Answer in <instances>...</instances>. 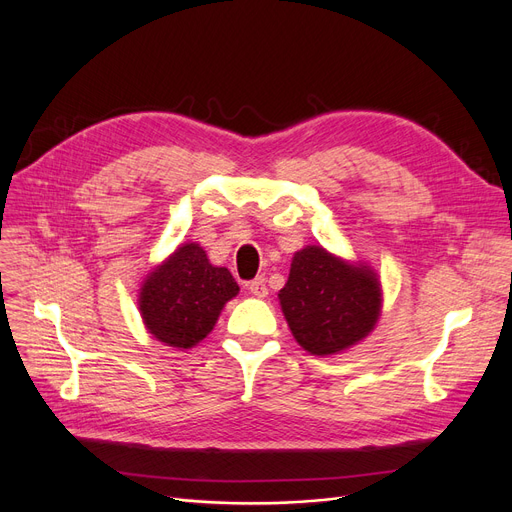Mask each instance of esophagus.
<instances>
[{"label":"esophagus","mask_w":512,"mask_h":512,"mask_svg":"<svg viewBox=\"0 0 512 512\" xmlns=\"http://www.w3.org/2000/svg\"><path fill=\"white\" fill-rule=\"evenodd\" d=\"M247 288H249V292L251 294H255V297H259V299H263L265 294H267V286H265V278H255V280H251L249 284H247Z\"/></svg>","instance_id":"34e87169"}]
</instances>
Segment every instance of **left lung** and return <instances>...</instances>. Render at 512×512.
<instances>
[{
	"label": "left lung",
	"mask_w": 512,
	"mask_h": 512,
	"mask_svg": "<svg viewBox=\"0 0 512 512\" xmlns=\"http://www.w3.org/2000/svg\"><path fill=\"white\" fill-rule=\"evenodd\" d=\"M288 328L307 353L330 357L365 340L382 313L380 276L319 245L294 253L278 292Z\"/></svg>",
	"instance_id": "8db88e82"
}]
</instances>
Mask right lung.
<instances>
[{
    "instance_id": "1",
    "label": "right lung",
    "mask_w": 512,
    "mask_h": 512,
    "mask_svg": "<svg viewBox=\"0 0 512 512\" xmlns=\"http://www.w3.org/2000/svg\"><path fill=\"white\" fill-rule=\"evenodd\" d=\"M238 290L226 267L213 265L197 242H184L143 280L139 311L155 340L188 351L213 330Z\"/></svg>"
}]
</instances>
